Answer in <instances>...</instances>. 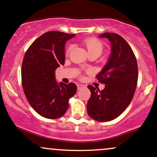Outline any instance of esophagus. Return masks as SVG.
I'll return each mask as SVG.
<instances>
[{
    "instance_id": "obj_1",
    "label": "esophagus",
    "mask_w": 157,
    "mask_h": 157,
    "mask_svg": "<svg viewBox=\"0 0 157 157\" xmlns=\"http://www.w3.org/2000/svg\"><path fill=\"white\" fill-rule=\"evenodd\" d=\"M85 87H86V86L84 85V84H77V87H78V90H81V89H82V88Z\"/></svg>"
}]
</instances>
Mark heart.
Returning a JSON list of instances; mask_svg holds the SVG:
<instances>
[{
    "instance_id": "b5f03b06",
    "label": "heart",
    "mask_w": 157,
    "mask_h": 157,
    "mask_svg": "<svg viewBox=\"0 0 157 157\" xmlns=\"http://www.w3.org/2000/svg\"><path fill=\"white\" fill-rule=\"evenodd\" d=\"M84 45L87 47L89 53H96L99 56L104 50V45L101 40L96 38H88L84 40ZM72 47L69 46L67 50L66 53L68 54L71 50Z\"/></svg>"
}]
</instances>
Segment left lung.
<instances>
[{"label":"left lung","instance_id":"obj_1","mask_svg":"<svg viewBox=\"0 0 157 157\" xmlns=\"http://www.w3.org/2000/svg\"><path fill=\"white\" fill-rule=\"evenodd\" d=\"M111 44L108 61L96 75L105 89L88 85L91 92L87 105V113L94 120L109 121L121 115L131 103L138 81V66L131 47L117 33H105L99 36Z\"/></svg>","mask_w":157,"mask_h":157}]
</instances>
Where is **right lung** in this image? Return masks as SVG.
<instances>
[{"label":"right lung","instance_id":"1","mask_svg":"<svg viewBox=\"0 0 157 157\" xmlns=\"http://www.w3.org/2000/svg\"><path fill=\"white\" fill-rule=\"evenodd\" d=\"M74 36L59 31L44 33L29 46L23 59L24 94L32 107L47 119L62 117L76 93L75 84H58L55 78L56 70L64 64L66 41Z\"/></svg>","mask_w":157,"mask_h":157}]
</instances>
